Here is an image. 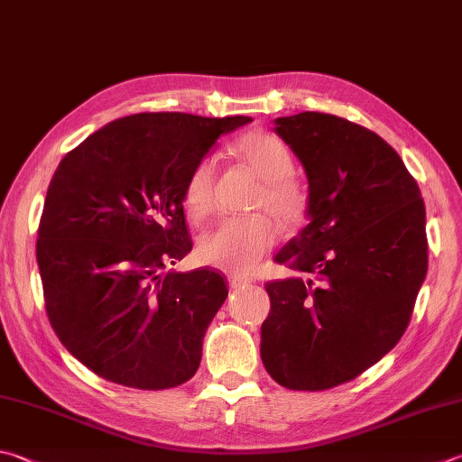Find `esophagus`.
<instances>
[{"instance_id":"34e87169","label":"esophagus","mask_w":462,"mask_h":462,"mask_svg":"<svg viewBox=\"0 0 462 462\" xmlns=\"http://www.w3.org/2000/svg\"><path fill=\"white\" fill-rule=\"evenodd\" d=\"M249 283H251L249 277H241V275H231L229 277L231 290H243V287H247Z\"/></svg>"}]
</instances>
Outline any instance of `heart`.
Returning <instances> with one entry per match:
<instances>
[{
  "label": "heart",
  "instance_id": "b5f03b06",
  "mask_svg": "<svg viewBox=\"0 0 462 462\" xmlns=\"http://www.w3.org/2000/svg\"><path fill=\"white\" fill-rule=\"evenodd\" d=\"M233 154L261 179L251 201L254 213L217 225L199 239L197 255L205 265L229 273H251L261 265L277 241L276 219L282 227L300 223L308 208V189L293 175V154L282 138L265 130H251L233 143ZM217 162L199 159L182 185V203L193 219L211 215L215 207Z\"/></svg>",
  "mask_w": 462,
  "mask_h": 462
}]
</instances>
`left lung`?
I'll return each instance as SVG.
<instances>
[{
	"label": "left lung",
	"mask_w": 462,
	"mask_h": 462,
	"mask_svg": "<svg viewBox=\"0 0 462 462\" xmlns=\"http://www.w3.org/2000/svg\"><path fill=\"white\" fill-rule=\"evenodd\" d=\"M310 180L306 225L265 283L261 360L277 384L328 390L358 378L411 324L429 267L420 189L384 138L321 112L277 118Z\"/></svg>",
	"instance_id": "8db88e82"
}]
</instances>
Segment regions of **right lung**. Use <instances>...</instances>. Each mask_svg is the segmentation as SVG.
<instances>
[{"label":"right lung","instance_id":"1","mask_svg":"<svg viewBox=\"0 0 462 462\" xmlns=\"http://www.w3.org/2000/svg\"><path fill=\"white\" fill-rule=\"evenodd\" d=\"M249 116L141 112L118 118L60 161L40 217L43 303L66 350L120 386L185 384L225 277L164 269L193 249L182 185L223 133Z\"/></svg>","mask_w":462,"mask_h":462}]
</instances>
